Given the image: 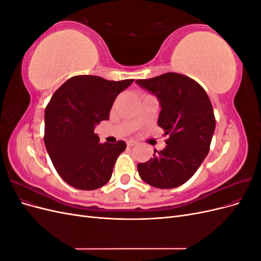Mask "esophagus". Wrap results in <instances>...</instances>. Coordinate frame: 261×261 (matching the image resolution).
I'll list each match as a JSON object with an SVG mask.
<instances>
[{"mask_svg":"<svg viewBox=\"0 0 261 261\" xmlns=\"http://www.w3.org/2000/svg\"><path fill=\"white\" fill-rule=\"evenodd\" d=\"M126 144H127L128 147H133V146H135L137 143L135 140H127V143H126Z\"/></svg>","mask_w":261,"mask_h":261,"instance_id":"esophagus-1","label":"esophagus"}]
</instances>
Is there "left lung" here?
<instances>
[{
	"label": "left lung",
	"mask_w": 261,
	"mask_h": 261,
	"mask_svg": "<svg viewBox=\"0 0 261 261\" xmlns=\"http://www.w3.org/2000/svg\"><path fill=\"white\" fill-rule=\"evenodd\" d=\"M136 84L159 100L158 125L169 139L148 162L138 163L140 178L156 188H174L191 178L209 152L216 118L207 92L192 78L167 73Z\"/></svg>",
	"instance_id": "obj_1"
}]
</instances>
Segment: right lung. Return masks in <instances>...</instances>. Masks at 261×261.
Returning <instances> with one entry per match:
<instances>
[{
  "instance_id": "add662e5",
  "label": "right lung",
  "mask_w": 261,
  "mask_h": 261,
  "mask_svg": "<svg viewBox=\"0 0 261 261\" xmlns=\"http://www.w3.org/2000/svg\"><path fill=\"white\" fill-rule=\"evenodd\" d=\"M133 82L80 75L54 92L44 112V144L55 170L70 186L92 191L111 178L126 144H101L94 127L109 120L117 94Z\"/></svg>"
}]
</instances>
